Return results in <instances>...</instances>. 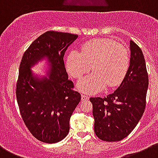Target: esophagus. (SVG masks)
Returning <instances> with one entry per match:
<instances>
[{"label":"esophagus","instance_id":"34e87169","mask_svg":"<svg viewBox=\"0 0 158 158\" xmlns=\"http://www.w3.org/2000/svg\"><path fill=\"white\" fill-rule=\"evenodd\" d=\"M89 99V96H85L84 94H81V100L82 101H85V100H88Z\"/></svg>","mask_w":158,"mask_h":158}]
</instances>
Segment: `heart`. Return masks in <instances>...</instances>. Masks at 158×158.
I'll return each instance as SVG.
<instances>
[{"label":"heart","instance_id":"b5f03b06","mask_svg":"<svg viewBox=\"0 0 158 158\" xmlns=\"http://www.w3.org/2000/svg\"><path fill=\"white\" fill-rule=\"evenodd\" d=\"M67 68L74 78L86 76L77 84V90L83 93H97L106 85L114 87L120 84L129 66V55L123 45L111 39H96L85 43L81 52L71 51L67 57Z\"/></svg>","mask_w":158,"mask_h":158}]
</instances>
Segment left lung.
Instances as JSON below:
<instances>
[{"mask_svg": "<svg viewBox=\"0 0 158 158\" xmlns=\"http://www.w3.org/2000/svg\"><path fill=\"white\" fill-rule=\"evenodd\" d=\"M129 69L120 85L107 97L90 98L99 139L117 142L128 136L142 118L146 106L148 76L141 48L130 40Z\"/></svg>", "mask_w": 158, "mask_h": 158, "instance_id": "left-lung-1", "label": "left lung"}]
</instances>
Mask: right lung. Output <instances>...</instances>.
Listing matches in <instances>:
<instances>
[{
  "label": "right lung",
  "instance_id": "obj_1",
  "mask_svg": "<svg viewBox=\"0 0 158 158\" xmlns=\"http://www.w3.org/2000/svg\"><path fill=\"white\" fill-rule=\"evenodd\" d=\"M78 38L68 33L48 31L36 39L23 55L16 86L17 102L22 118L40 141L55 143L68 135L69 121L81 101L73 90L63 57ZM44 62L45 75L32 72Z\"/></svg>",
  "mask_w": 158,
  "mask_h": 158
}]
</instances>
